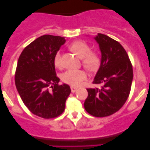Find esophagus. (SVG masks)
Listing matches in <instances>:
<instances>
[{
	"label": "esophagus",
	"instance_id": "1",
	"mask_svg": "<svg viewBox=\"0 0 150 150\" xmlns=\"http://www.w3.org/2000/svg\"><path fill=\"white\" fill-rule=\"evenodd\" d=\"M70 88H71V91H72V93H74V92H75L77 91V88L74 87V86H71Z\"/></svg>",
	"mask_w": 150,
	"mask_h": 150
}]
</instances>
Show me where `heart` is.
<instances>
[{
    "label": "heart",
    "mask_w": 150,
    "mask_h": 150,
    "mask_svg": "<svg viewBox=\"0 0 150 150\" xmlns=\"http://www.w3.org/2000/svg\"><path fill=\"white\" fill-rule=\"evenodd\" d=\"M70 49L79 58L83 59V64L88 70L94 71L100 64V58L96 53L91 51L88 45L83 41H75L70 46ZM54 64L61 65V55L59 51L57 52L54 58ZM87 78L83 70H67L61 76L62 81L72 86H80Z\"/></svg>",
    "instance_id": "heart-1"
}]
</instances>
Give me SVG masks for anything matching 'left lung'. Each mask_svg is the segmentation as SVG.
<instances>
[{"label":"left lung","instance_id":"8db88e82","mask_svg":"<svg viewBox=\"0 0 150 150\" xmlns=\"http://www.w3.org/2000/svg\"><path fill=\"white\" fill-rule=\"evenodd\" d=\"M93 38L102 57L93 83L103 86L87 89L84 107L91 115L102 117L114 114L125 103L132 84L133 69L126 51L118 42L101 33Z\"/></svg>","mask_w":150,"mask_h":150}]
</instances>
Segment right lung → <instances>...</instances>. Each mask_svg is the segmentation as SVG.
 Listing matches in <instances>:
<instances>
[{"label":"right lung","instance_id":"add662e5","mask_svg":"<svg viewBox=\"0 0 150 150\" xmlns=\"http://www.w3.org/2000/svg\"><path fill=\"white\" fill-rule=\"evenodd\" d=\"M66 40L45 35L29 44L18 59L15 74L16 89L32 113L46 119L60 115L70 94L67 84L59 85L54 58Z\"/></svg>","mask_w":150,"mask_h":150}]
</instances>
